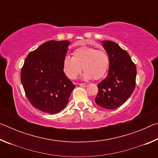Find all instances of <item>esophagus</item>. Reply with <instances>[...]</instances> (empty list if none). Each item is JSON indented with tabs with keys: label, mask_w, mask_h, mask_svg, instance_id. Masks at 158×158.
Segmentation results:
<instances>
[{
	"label": "esophagus",
	"mask_w": 158,
	"mask_h": 158,
	"mask_svg": "<svg viewBox=\"0 0 158 158\" xmlns=\"http://www.w3.org/2000/svg\"><path fill=\"white\" fill-rule=\"evenodd\" d=\"M79 85H80V86H82V87H86L89 85V84H79Z\"/></svg>",
	"instance_id": "obj_1"
}]
</instances>
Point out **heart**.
Masks as SVG:
<instances>
[{
  "instance_id": "b5f03b06",
  "label": "heart",
  "mask_w": 158,
  "mask_h": 158,
  "mask_svg": "<svg viewBox=\"0 0 158 158\" xmlns=\"http://www.w3.org/2000/svg\"><path fill=\"white\" fill-rule=\"evenodd\" d=\"M109 67L107 53L86 46L77 48L73 52V57L66 56L63 60L64 73L71 79H75L82 68L85 70L82 75L84 79H100L107 73Z\"/></svg>"
}]
</instances>
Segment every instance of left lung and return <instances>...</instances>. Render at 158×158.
Segmentation results:
<instances>
[{"instance_id":"1","label":"left lung","mask_w":158,"mask_h":158,"mask_svg":"<svg viewBox=\"0 0 158 158\" xmlns=\"http://www.w3.org/2000/svg\"><path fill=\"white\" fill-rule=\"evenodd\" d=\"M102 45L109 58L107 77L98 84L95 103L106 109H114L126 102L134 91L137 68L126 51L116 42L103 40Z\"/></svg>"}]
</instances>
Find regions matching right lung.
<instances>
[{"label": "right lung", "mask_w": 158, "mask_h": 158, "mask_svg": "<svg viewBox=\"0 0 158 158\" xmlns=\"http://www.w3.org/2000/svg\"><path fill=\"white\" fill-rule=\"evenodd\" d=\"M70 44L68 40L44 42L30 52L21 69V84L29 102L44 113L62 111L75 87L63 69Z\"/></svg>", "instance_id": "right-lung-1"}]
</instances>
